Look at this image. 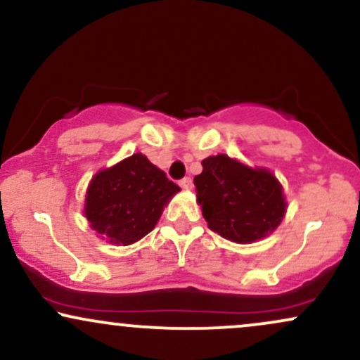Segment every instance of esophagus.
I'll return each instance as SVG.
<instances>
[{
    "label": "esophagus",
    "mask_w": 360,
    "mask_h": 360,
    "mask_svg": "<svg viewBox=\"0 0 360 360\" xmlns=\"http://www.w3.org/2000/svg\"><path fill=\"white\" fill-rule=\"evenodd\" d=\"M179 186L183 189H193V179L191 177H183V179L179 181Z\"/></svg>",
    "instance_id": "1"
}]
</instances>
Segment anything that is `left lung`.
I'll list each match as a JSON object with an SVG mask.
<instances>
[{"instance_id": "8db88e82", "label": "left lung", "mask_w": 360, "mask_h": 360, "mask_svg": "<svg viewBox=\"0 0 360 360\" xmlns=\"http://www.w3.org/2000/svg\"><path fill=\"white\" fill-rule=\"evenodd\" d=\"M194 176L198 203L210 230L226 240L250 243L271 233L286 212L283 188L266 169H250L229 155L201 162Z\"/></svg>"}]
</instances>
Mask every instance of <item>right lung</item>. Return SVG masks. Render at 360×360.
<instances>
[{"mask_svg": "<svg viewBox=\"0 0 360 360\" xmlns=\"http://www.w3.org/2000/svg\"><path fill=\"white\" fill-rule=\"evenodd\" d=\"M179 191L146 155L134 154L98 172L86 194V218L110 242L130 245L152 232L164 205Z\"/></svg>", "mask_w": 360, "mask_h": 360, "instance_id": "1", "label": "right lung"}]
</instances>
